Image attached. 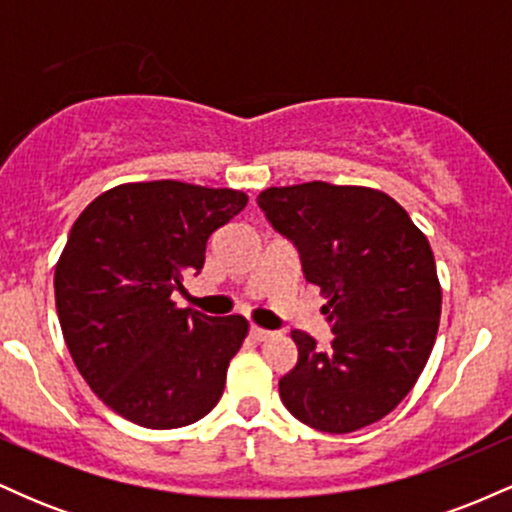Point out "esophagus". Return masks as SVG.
Wrapping results in <instances>:
<instances>
[{"label":"esophagus","instance_id":"1","mask_svg":"<svg viewBox=\"0 0 512 512\" xmlns=\"http://www.w3.org/2000/svg\"><path fill=\"white\" fill-rule=\"evenodd\" d=\"M250 337L255 339V342H267V339L274 337V332L262 330V327H250Z\"/></svg>","mask_w":512,"mask_h":512}]
</instances>
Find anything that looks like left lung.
I'll return each mask as SVG.
<instances>
[{
  "label": "left lung",
  "instance_id": "obj_1",
  "mask_svg": "<svg viewBox=\"0 0 512 512\" xmlns=\"http://www.w3.org/2000/svg\"><path fill=\"white\" fill-rule=\"evenodd\" d=\"M257 204L320 286L332 342L293 330L298 363L279 380L284 407L305 426L351 433L375 424L419 380L440 322L431 245L409 214L370 187L303 182L269 187Z\"/></svg>",
  "mask_w": 512,
  "mask_h": 512
}]
</instances>
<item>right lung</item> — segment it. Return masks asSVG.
<instances>
[{
  "instance_id": "add662e5",
  "label": "right lung",
  "mask_w": 512,
  "mask_h": 512,
  "mask_svg": "<svg viewBox=\"0 0 512 512\" xmlns=\"http://www.w3.org/2000/svg\"><path fill=\"white\" fill-rule=\"evenodd\" d=\"M245 204L228 187L127 182L74 221L55 269L64 342L88 387L132 424H195L221 399L248 320L178 308L170 296Z\"/></svg>"
}]
</instances>
